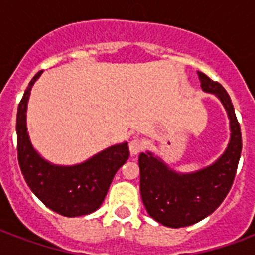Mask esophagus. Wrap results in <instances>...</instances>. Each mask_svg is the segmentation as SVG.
<instances>
[{"label":"esophagus","mask_w":255,"mask_h":255,"mask_svg":"<svg viewBox=\"0 0 255 255\" xmlns=\"http://www.w3.org/2000/svg\"><path fill=\"white\" fill-rule=\"evenodd\" d=\"M144 148H145V143L141 139H133L129 141V152H131V155H139Z\"/></svg>","instance_id":"obj_1"}]
</instances>
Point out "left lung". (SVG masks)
Instances as JSON below:
<instances>
[{
    "label": "left lung",
    "mask_w": 255,
    "mask_h": 255,
    "mask_svg": "<svg viewBox=\"0 0 255 255\" xmlns=\"http://www.w3.org/2000/svg\"><path fill=\"white\" fill-rule=\"evenodd\" d=\"M202 91L213 94L228 112L230 140L212 165L190 173H178L152 152L140 153V194L148 214L168 228L193 225L221 205L233 185L241 157V128L229 94L218 82L197 71Z\"/></svg>",
    "instance_id": "obj_1"
}]
</instances>
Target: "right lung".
Returning a JSON list of instances; mask_svg holds the SVG:
<instances>
[{
	"instance_id": "obj_1",
	"label": "right lung",
	"mask_w": 255,
	"mask_h": 255,
	"mask_svg": "<svg viewBox=\"0 0 255 255\" xmlns=\"http://www.w3.org/2000/svg\"><path fill=\"white\" fill-rule=\"evenodd\" d=\"M41 74L30 81L18 106L15 128L19 168L31 192L47 208L66 217L90 214L102 205L112 178L128 160V143L111 145L75 165H55L43 159L34 149L26 124L30 91Z\"/></svg>"
}]
</instances>
